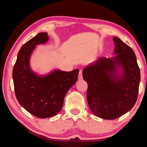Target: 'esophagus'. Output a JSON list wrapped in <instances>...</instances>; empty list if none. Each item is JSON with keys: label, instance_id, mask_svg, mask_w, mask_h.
I'll list each match as a JSON object with an SVG mask.
<instances>
[{"label": "esophagus", "instance_id": "obj_1", "mask_svg": "<svg viewBox=\"0 0 147 147\" xmlns=\"http://www.w3.org/2000/svg\"><path fill=\"white\" fill-rule=\"evenodd\" d=\"M83 79V75H82V71L80 70L78 74V80H82Z\"/></svg>", "mask_w": 147, "mask_h": 147}]
</instances>
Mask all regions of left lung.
<instances>
[{
  "instance_id": "obj_1",
  "label": "left lung",
  "mask_w": 147,
  "mask_h": 147,
  "mask_svg": "<svg viewBox=\"0 0 147 147\" xmlns=\"http://www.w3.org/2000/svg\"><path fill=\"white\" fill-rule=\"evenodd\" d=\"M114 57H98L83 69L88 84L86 98L92 113L115 119L131 109L136 102L140 71L133 49L114 37Z\"/></svg>"
}]
</instances>
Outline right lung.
<instances>
[{"instance_id":"obj_1","label":"right lung","mask_w":147,"mask_h":147,"mask_svg":"<svg viewBox=\"0 0 147 147\" xmlns=\"http://www.w3.org/2000/svg\"><path fill=\"white\" fill-rule=\"evenodd\" d=\"M47 33H40L21 47L12 71L14 91L20 104L39 118L54 116L63 107L65 95L78 76L79 70L54 69L38 75L30 67V57L36 46L49 41Z\"/></svg>"}]
</instances>
